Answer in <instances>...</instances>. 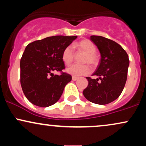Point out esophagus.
<instances>
[{"instance_id":"esophagus-1","label":"esophagus","mask_w":146,"mask_h":146,"mask_svg":"<svg viewBox=\"0 0 146 146\" xmlns=\"http://www.w3.org/2000/svg\"><path fill=\"white\" fill-rule=\"evenodd\" d=\"M72 80H73V81H76V80H78V78H77V77H75V76H73V77H72Z\"/></svg>"}]
</instances>
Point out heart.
I'll return each instance as SVG.
<instances>
[{
    "mask_svg": "<svg viewBox=\"0 0 146 146\" xmlns=\"http://www.w3.org/2000/svg\"><path fill=\"white\" fill-rule=\"evenodd\" d=\"M75 46L80 51L86 53V56L84 57L82 62L89 63L91 65H95L98 63V57L95 55L97 47L94 43L89 40H83L75 44ZM74 51L71 46H67L63 50L62 54V59L66 65H70L73 61ZM90 71V66L87 64H75L66 69L68 73L73 76H81L89 73Z\"/></svg>",
    "mask_w": 146,
    "mask_h": 146,
    "instance_id": "obj_1",
    "label": "heart"
}]
</instances>
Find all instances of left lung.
I'll return each mask as SVG.
<instances>
[{
  "label": "left lung",
  "mask_w": 146,
  "mask_h": 146,
  "mask_svg": "<svg viewBox=\"0 0 146 146\" xmlns=\"http://www.w3.org/2000/svg\"><path fill=\"white\" fill-rule=\"evenodd\" d=\"M90 40L101 54L100 64L93 74L99 78L87 77L88 84L83 95L90 102L107 104L115 101L123 91L128 75V56L116 42L100 36H91Z\"/></svg>",
  "instance_id": "1"
}]
</instances>
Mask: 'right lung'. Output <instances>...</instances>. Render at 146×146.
I'll return each instance as SVG.
<instances>
[{
    "instance_id": "add662e5",
    "label": "right lung",
    "mask_w": 146,
    "mask_h": 146,
    "mask_svg": "<svg viewBox=\"0 0 146 146\" xmlns=\"http://www.w3.org/2000/svg\"><path fill=\"white\" fill-rule=\"evenodd\" d=\"M77 36H55L29 43L21 60V84L23 93L33 104L48 107L59 100L64 88L71 81L62 54ZM53 71L61 75H54Z\"/></svg>"
}]
</instances>
